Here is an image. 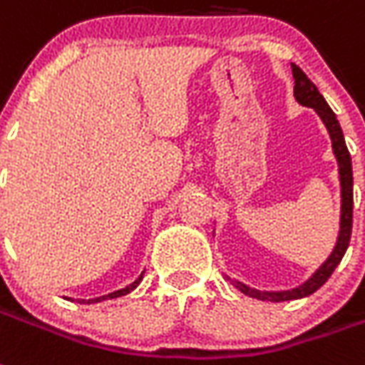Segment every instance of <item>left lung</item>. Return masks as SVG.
<instances>
[{
    "label": "left lung",
    "mask_w": 365,
    "mask_h": 365,
    "mask_svg": "<svg viewBox=\"0 0 365 365\" xmlns=\"http://www.w3.org/2000/svg\"><path fill=\"white\" fill-rule=\"evenodd\" d=\"M293 70V80H295V87H293V95L297 98L299 104L314 108L316 114L320 115V120L324 121L329 138H331V148L333 154L337 158L339 163V180H341V222H339V236L337 244L333 247L331 255L327 257V261L310 276L303 285L293 287L287 291H259L253 289L250 285L242 284L238 279H230V284L240 289L244 295H250L253 299H261V301H270V303H282V301H293V299H303L312 295L316 289H320L322 285L326 284L327 278L331 276L333 270L337 268L341 259L346 253L349 247L350 234H352V162H350L349 148L344 143L343 129L339 125L337 115L329 108V104L326 103V98L322 97L318 87L307 78L303 70L297 64H291Z\"/></svg>",
    "instance_id": "obj_1"
}]
</instances>
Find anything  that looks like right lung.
Returning a JSON list of instances; mask_svg holds the SVG:
<instances>
[{
  "label": "right lung",
  "instance_id": "right-lung-1",
  "mask_svg": "<svg viewBox=\"0 0 365 365\" xmlns=\"http://www.w3.org/2000/svg\"><path fill=\"white\" fill-rule=\"evenodd\" d=\"M143 276H144V272L140 274V276H138V278L135 279V282H133L131 285H127V287H123V289H118V291H114V293H108V295H103V297L89 299L87 303H101V301H106V299H115V297H121V295H127V293H131V291L135 289V287H137L138 284H140V279H143ZM81 303H83V301H81Z\"/></svg>",
  "mask_w": 365,
  "mask_h": 365
}]
</instances>
